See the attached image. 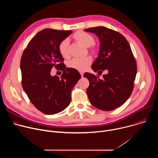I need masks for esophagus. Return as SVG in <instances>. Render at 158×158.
<instances>
[{"instance_id":"esophagus-1","label":"esophagus","mask_w":158,"mask_h":158,"mask_svg":"<svg viewBox=\"0 0 158 158\" xmlns=\"http://www.w3.org/2000/svg\"><path fill=\"white\" fill-rule=\"evenodd\" d=\"M79 73H80V74H81V76L82 77V76H83V75H84V72H83V71H79Z\"/></svg>"}]
</instances>
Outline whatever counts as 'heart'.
I'll return each instance as SVG.
<instances>
[{
  "label": "heart",
  "instance_id": "heart-1",
  "mask_svg": "<svg viewBox=\"0 0 158 158\" xmlns=\"http://www.w3.org/2000/svg\"><path fill=\"white\" fill-rule=\"evenodd\" d=\"M74 38L85 47H89L93 52H95L96 49L94 47V39L93 35L85 32L80 31L74 35ZM69 40L65 39L63 40L59 46V51L60 54L64 57H67L69 55ZM92 59L91 57L87 56L84 57H76L73 59L69 62V67L71 68L79 70L85 71L88 66L91 64Z\"/></svg>",
  "mask_w": 158,
  "mask_h": 158
}]
</instances>
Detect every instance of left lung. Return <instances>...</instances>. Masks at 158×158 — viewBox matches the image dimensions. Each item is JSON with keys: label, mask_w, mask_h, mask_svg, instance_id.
Segmentation results:
<instances>
[{"label": "left lung", "mask_w": 158, "mask_h": 158, "mask_svg": "<svg viewBox=\"0 0 158 158\" xmlns=\"http://www.w3.org/2000/svg\"><path fill=\"white\" fill-rule=\"evenodd\" d=\"M95 34L100 41L98 58L92 65L94 72L107 74L100 79L85 73L89 81L87 94L91 104L105 111L112 110L123 105L131 96L137 73V65L126 39L119 32L103 26L84 30Z\"/></svg>", "instance_id": "left-lung-1"}]
</instances>
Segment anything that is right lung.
Returning <instances> with one entry per match:
<instances>
[{
  "instance_id": "right-lung-1",
  "label": "right lung",
  "mask_w": 158,
  "mask_h": 158,
  "mask_svg": "<svg viewBox=\"0 0 158 158\" xmlns=\"http://www.w3.org/2000/svg\"><path fill=\"white\" fill-rule=\"evenodd\" d=\"M72 32L43 29L30 40L20 59L22 87L45 114L59 113L69 105L72 89L81 77L76 69L65 68L59 51L60 43ZM53 66L63 71L60 78L50 75Z\"/></svg>"
}]
</instances>
